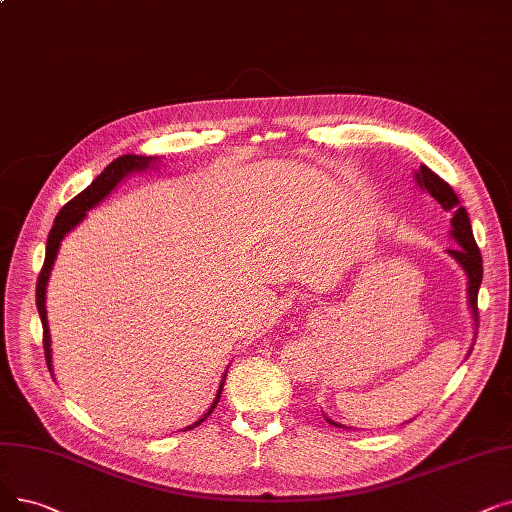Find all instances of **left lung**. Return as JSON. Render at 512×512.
<instances>
[{
  "label": "left lung",
  "mask_w": 512,
  "mask_h": 512,
  "mask_svg": "<svg viewBox=\"0 0 512 512\" xmlns=\"http://www.w3.org/2000/svg\"><path fill=\"white\" fill-rule=\"evenodd\" d=\"M416 184L427 190L435 201L452 213V238L456 240V247L448 249V253L458 261L460 268L466 274V299H469V307L473 314V322H475V337H477V328H479V309H477V295H479V286H481V278H483V259L479 253V247L475 242L473 230H471V219L469 213H466L464 207H460V201L456 192L452 190V186L448 182H443L441 177L431 171L427 165H420V169L416 171ZM473 351V349H471ZM330 425L341 427L339 422L326 418Z\"/></svg>",
  "instance_id": "1"
}]
</instances>
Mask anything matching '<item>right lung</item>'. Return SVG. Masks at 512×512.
I'll return each instance as SVG.
<instances>
[{
    "label": "right lung",
    "instance_id": "right-lung-1",
    "mask_svg": "<svg viewBox=\"0 0 512 512\" xmlns=\"http://www.w3.org/2000/svg\"><path fill=\"white\" fill-rule=\"evenodd\" d=\"M152 163H154V157H138V154H123V157H119V159H115L113 163H110L83 192H79L75 198H71V201L66 203L60 209V213L56 215V221H54V226L50 230L48 244H46V261H43V268H41L39 280H37V291H35L37 311H39V318H41V324H43V349H46V362H48L50 370H52V349H50V328H48V316H46V286H48V280H50L54 259H56L58 249H60V240L79 224V221L85 217L87 211H90L92 207H96L98 203H102L104 196H108L110 192H113L117 188V184L123 180V177H127L133 171H146ZM224 381H226V374H224V379H221L219 391H217V395L213 399L211 408L207 410V414L201 420H196L194 425L186 427L184 431L201 425V422L215 410L219 397H221V389H224Z\"/></svg>",
    "mask_w": 512,
    "mask_h": 512
}]
</instances>
